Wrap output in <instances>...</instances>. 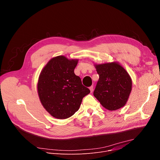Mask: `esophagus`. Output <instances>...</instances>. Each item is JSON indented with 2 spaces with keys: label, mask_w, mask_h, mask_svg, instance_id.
Listing matches in <instances>:
<instances>
[{
  "label": "esophagus",
  "mask_w": 160,
  "mask_h": 160,
  "mask_svg": "<svg viewBox=\"0 0 160 160\" xmlns=\"http://www.w3.org/2000/svg\"><path fill=\"white\" fill-rule=\"evenodd\" d=\"M89 89H90V92L92 93V92H93V90H94V87H93V86L90 87H89Z\"/></svg>",
  "instance_id": "obj_1"
}]
</instances>
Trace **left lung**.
<instances>
[{"mask_svg": "<svg viewBox=\"0 0 160 160\" xmlns=\"http://www.w3.org/2000/svg\"><path fill=\"white\" fill-rule=\"evenodd\" d=\"M99 75L94 97L106 109L115 111L123 107L132 91L131 77L118 62L95 64Z\"/></svg>", "mask_w": 160, "mask_h": 160, "instance_id": "1", "label": "left lung"}]
</instances>
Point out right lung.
I'll use <instances>...</instances> for the list:
<instances>
[{"mask_svg": "<svg viewBox=\"0 0 160 160\" xmlns=\"http://www.w3.org/2000/svg\"><path fill=\"white\" fill-rule=\"evenodd\" d=\"M78 61L58 56L49 60L40 72L38 97L43 107L54 118L66 119L73 115L83 97L90 93L74 73Z\"/></svg>", "mask_w": 160, "mask_h": 160, "instance_id": "add662e5", "label": "right lung"}]
</instances>
